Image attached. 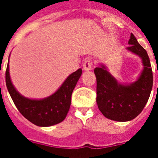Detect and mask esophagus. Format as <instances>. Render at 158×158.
I'll use <instances>...</instances> for the list:
<instances>
[{"label": "esophagus", "instance_id": "1", "mask_svg": "<svg viewBox=\"0 0 158 158\" xmlns=\"http://www.w3.org/2000/svg\"><path fill=\"white\" fill-rule=\"evenodd\" d=\"M83 68L85 71H88V70H90L93 68V62L90 59H87L84 61V64H83Z\"/></svg>", "mask_w": 158, "mask_h": 158}]
</instances>
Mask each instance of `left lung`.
Masks as SVG:
<instances>
[{"mask_svg": "<svg viewBox=\"0 0 158 158\" xmlns=\"http://www.w3.org/2000/svg\"><path fill=\"white\" fill-rule=\"evenodd\" d=\"M127 49L141 58L143 70L138 79L130 84H120L100 64L94 69L97 78V103L105 117L125 122L135 119L144 108L152 88V71L144 48L131 33Z\"/></svg>", "mask_w": 158, "mask_h": 158, "instance_id": "left-lung-1", "label": "left lung"}]
</instances>
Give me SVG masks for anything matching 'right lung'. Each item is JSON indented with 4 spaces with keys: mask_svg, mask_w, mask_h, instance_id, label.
<instances>
[{
    "mask_svg": "<svg viewBox=\"0 0 158 158\" xmlns=\"http://www.w3.org/2000/svg\"><path fill=\"white\" fill-rule=\"evenodd\" d=\"M81 74L82 69H79L69 74L52 95L43 99H31L21 95L14 87L10 76L8 63L6 84L19 111L34 125L48 127L61 122L66 117L71 103L72 93Z\"/></svg>",
    "mask_w": 158,
    "mask_h": 158,
    "instance_id": "obj_1",
    "label": "right lung"
}]
</instances>
